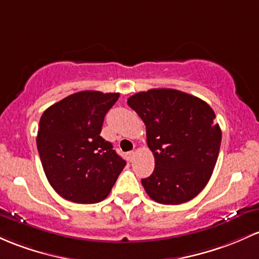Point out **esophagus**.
I'll use <instances>...</instances> for the list:
<instances>
[{
	"label": "esophagus",
	"instance_id": "1",
	"mask_svg": "<svg viewBox=\"0 0 259 259\" xmlns=\"http://www.w3.org/2000/svg\"><path fill=\"white\" fill-rule=\"evenodd\" d=\"M135 153H136V152H134V151L126 152V158H127V161H130V162H132L133 160H134V157H135Z\"/></svg>",
	"mask_w": 259,
	"mask_h": 259
}]
</instances>
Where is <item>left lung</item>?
Segmentation results:
<instances>
[{
    "mask_svg": "<svg viewBox=\"0 0 259 259\" xmlns=\"http://www.w3.org/2000/svg\"><path fill=\"white\" fill-rule=\"evenodd\" d=\"M146 125L155 169L141 180L152 200L178 205L195 198L211 177L220 151L221 129L211 107L172 88H153L127 99Z\"/></svg>",
    "mask_w": 259,
    "mask_h": 259,
    "instance_id": "obj_1",
    "label": "left lung"
}]
</instances>
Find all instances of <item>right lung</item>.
I'll return each instance as SVG.
<instances>
[{
  "label": "right lung",
  "instance_id": "add662e5",
  "mask_svg": "<svg viewBox=\"0 0 259 259\" xmlns=\"http://www.w3.org/2000/svg\"><path fill=\"white\" fill-rule=\"evenodd\" d=\"M118 98L119 93L82 91L42 113L38 152L51 187L66 200L99 203L126 164L99 135L104 116Z\"/></svg>",
  "mask_w": 259,
  "mask_h": 259
}]
</instances>
